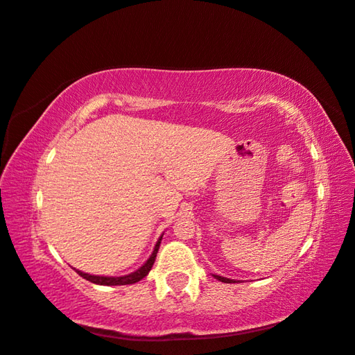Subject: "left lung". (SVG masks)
<instances>
[{"label": "left lung", "instance_id": "obj_1", "mask_svg": "<svg viewBox=\"0 0 355 355\" xmlns=\"http://www.w3.org/2000/svg\"><path fill=\"white\" fill-rule=\"evenodd\" d=\"M212 277H214L216 279H218V281H222V282H226V284H232V282H237L235 279H230V278H225V277H220V275H212Z\"/></svg>", "mask_w": 355, "mask_h": 355}]
</instances>
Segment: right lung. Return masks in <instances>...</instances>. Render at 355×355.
I'll return each instance as SVG.
<instances>
[{
	"mask_svg": "<svg viewBox=\"0 0 355 355\" xmlns=\"http://www.w3.org/2000/svg\"><path fill=\"white\" fill-rule=\"evenodd\" d=\"M162 235L159 237V240H157V243L155 244V249L152 252L150 258H148L147 261L143 266H141L137 272H132L129 275H124V277H97V275H89V273L80 272V270H76V272L80 275L82 278H85L86 281H91L92 284H98V286H128V284H135V282L146 278L147 275H148V272L152 270V266H153L155 259H156V254H157V249H159Z\"/></svg>",
	"mask_w": 355,
	"mask_h": 355,
	"instance_id": "right-lung-1",
	"label": "right lung"
}]
</instances>
